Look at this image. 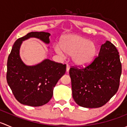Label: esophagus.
I'll use <instances>...</instances> for the list:
<instances>
[{
  "label": "esophagus",
  "mask_w": 127,
  "mask_h": 127,
  "mask_svg": "<svg viewBox=\"0 0 127 127\" xmlns=\"http://www.w3.org/2000/svg\"><path fill=\"white\" fill-rule=\"evenodd\" d=\"M69 69H70L69 65H68V64L66 65V71H67V72H68L69 71Z\"/></svg>",
  "instance_id": "esophagus-1"
}]
</instances>
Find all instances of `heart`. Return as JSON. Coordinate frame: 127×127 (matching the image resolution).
I'll return each mask as SVG.
<instances>
[{
    "label": "heart",
    "mask_w": 127,
    "mask_h": 127,
    "mask_svg": "<svg viewBox=\"0 0 127 127\" xmlns=\"http://www.w3.org/2000/svg\"><path fill=\"white\" fill-rule=\"evenodd\" d=\"M61 48L55 47L56 52L61 56L65 54L72 56L73 63L78 66H84L92 62L96 54V46L94 42L77 35L66 36L61 40Z\"/></svg>",
    "instance_id": "1"
}]
</instances>
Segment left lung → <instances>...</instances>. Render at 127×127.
<instances>
[{"label": "left lung", "mask_w": 127, "mask_h": 127, "mask_svg": "<svg viewBox=\"0 0 127 127\" xmlns=\"http://www.w3.org/2000/svg\"><path fill=\"white\" fill-rule=\"evenodd\" d=\"M121 74L118 51L111 42L106 41L92 64L85 68H70L74 101L84 107H101L117 93Z\"/></svg>", "instance_id": "1"}]
</instances>
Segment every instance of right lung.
<instances>
[{
  "instance_id": "1",
  "label": "right lung",
  "mask_w": 127,
  "mask_h": 127,
  "mask_svg": "<svg viewBox=\"0 0 127 127\" xmlns=\"http://www.w3.org/2000/svg\"><path fill=\"white\" fill-rule=\"evenodd\" d=\"M50 34L31 32L16 40L7 61V80L15 98L21 104L30 106H43L53 96V88L65 74L66 65L45 59L34 66L24 63L20 55L23 42L37 38L46 44Z\"/></svg>"
}]
</instances>
